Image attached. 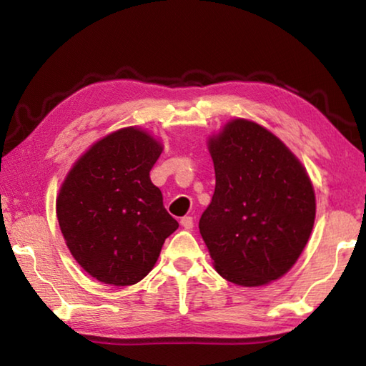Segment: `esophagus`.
Returning a JSON list of instances; mask_svg holds the SVG:
<instances>
[{
    "label": "esophagus",
    "mask_w": 366,
    "mask_h": 366,
    "mask_svg": "<svg viewBox=\"0 0 366 366\" xmlns=\"http://www.w3.org/2000/svg\"><path fill=\"white\" fill-rule=\"evenodd\" d=\"M181 226L184 229H187V231L194 229V218H192V216H184V218H181Z\"/></svg>",
    "instance_id": "esophagus-1"
}]
</instances>
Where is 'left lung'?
<instances>
[{"instance_id": "1", "label": "left lung", "mask_w": 366, "mask_h": 366, "mask_svg": "<svg viewBox=\"0 0 366 366\" xmlns=\"http://www.w3.org/2000/svg\"><path fill=\"white\" fill-rule=\"evenodd\" d=\"M216 185L198 227L216 271L244 287L292 268L312 234L317 203L295 154L257 122L234 119L208 140Z\"/></svg>"}]
</instances>
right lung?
<instances>
[{
  "label": "right lung",
  "instance_id": "obj_1",
  "mask_svg": "<svg viewBox=\"0 0 366 366\" xmlns=\"http://www.w3.org/2000/svg\"><path fill=\"white\" fill-rule=\"evenodd\" d=\"M163 147L137 127L92 145L66 176L56 216L72 257L92 277L132 286L153 269L179 227L150 171Z\"/></svg>",
  "mask_w": 366,
  "mask_h": 366
}]
</instances>
